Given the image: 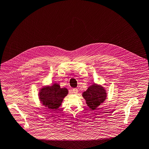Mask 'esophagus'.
<instances>
[{
	"mask_svg": "<svg viewBox=\"0 0 149 149\" xmlns=\"http://www.w3.org/2000/svg\"><path fill=\"white\" fill-rule=\"evenodd\" d=\"M72 91H73V93H74V94H77V93H78V92H79L78 89H76V88L73 89L72 90Z\"/></svg>",
	"mask_w": 149,
	"mask_h": 149,
	"instance_id": "34e87169",
	"label": "esophagus"
}]
</instances>
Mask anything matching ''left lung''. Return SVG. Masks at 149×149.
<instances>
[{"mask_svg":"<svg viewBox=\"0 0 149 149\" xmlns=\"http://www.w3.org/2000/svg\"><path fill=\"white\" fill-rule=\"evenodd\" d=\"M106 94L103 87L95 84L84 92L82 96L86 100L88 106L95 110L106 99Z\"/></svg>","mask_w":149,"mask_h":149,"instance_id":"8db88e82","label":"left lung"}]
</instances>
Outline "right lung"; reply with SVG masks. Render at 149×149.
I'll return each instance as SVG.
<instances>
[{
  "label": "right lung",
  "instance_id": "obj_1",
  "mask_svg": "<svg viewBox=\"0 0 149 149\" xmlns=\"http://www.w3.org/2000/svg\"><path fill=\"white\" fill-rule=\"evenodd\" d=\"M68 93L66 88L61 89L58 84H54L52 86L41 89L39 93L40 100L42 104L48 108L57 109Z\"/></svg>",
  "mask_w": 149,
  "mask_h": 149
}]
</instances>
